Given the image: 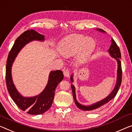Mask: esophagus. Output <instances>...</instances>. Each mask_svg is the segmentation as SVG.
Returning <instances> with one entry per match:
<instances>
[{"mask_svg": "<svg viewBox=\"0 0 132 132\" xmlns=\"http://www.w3.org/2000/svg\"><path fill=\"white\" fill-rule=\"evenodd\" d=\"M69 73H70L69 70L68 69H64V71H63V74H64V77L68 78L69 76V74H70Z\"/></svg>", "mask_w": 132, "mask_h": 132, "instance_id": "1", "label": "esophagus"}]
</instances>
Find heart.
<instances>
[{
	"instance_id": "1",
	"label": "heart",
	"mask_w": 132,
	"mask_h": 132,
	"mask_svg": "<svg viewBox=\"0 0 132 132\" xmlns=\"http://www.w3.org/2000/svg\"><path fill=\"white\" fill-rule=\"evenodd\" d=\"M92 38H86L82 35L73 34L64 38L60 46V53L63 56L69 57L77 53L76 60L79 63L85 62L95 47Z\"/></svg>"
}]
</instances>
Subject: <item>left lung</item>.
<instances>
[{
    "label": "left lung",
    "instance_id": "8db88e82",
    "mask_svg": "<svg viewBox=\"0 0 132 132\" xmlns=\"http://www.w3.org/2000/svg\"><path fill=\"white\" fill-rule=\"evenodd\" d=\"M96 30L100 31V32H102L103 33H106L105 31L101 29H96ZM111 46L110 47L109 50H108V52L110 54V56L111 57L117 61V80L116 83L113 91H111L107 97L104 98L101 101H99L97 102V103H94L91 104V105H82V104H80L76 100V89L75 86L71 84V88L72 90L73 93V97L75 103L76 105L79 109H80L81 110L85 111H96L99 110L101 108H102L105 105H106L109 101H111L112 99L116 97V94L117 93L118 91H119L120 86L121 85V77H122V70H121V53L120 51L119 47L115 42V41L111 38ZM70 80L72 82H73V74H72L70 76Z\"/></svg>",
    "mask_w": 132,
    "mask_h": 132
}]
</instances>
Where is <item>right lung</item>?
<instances>
[{
  "instance_id": "right-lung-1",
  "label": "right lung",
  "mask_w": 132,
  "mask_h": 132,
  "mask_svg": "<svg viewBox=\"0 0 132 132\" xmlns=\"http://www.w3.org/2000/svg\"><path fill=\"white\" fill-rule=\"evenodd\" d=\"M45 36L34 29H29L17 38L10 51L6 68V82L9 95L22 111L29 114L38 115L47 111L52 105L57 86L63 79L62 70L51 71L46 87L38 95L34 97H23L18 91L12 77V66L17 55L25 46L33 41H44Z\"/></svg>"
}]
</instances>
